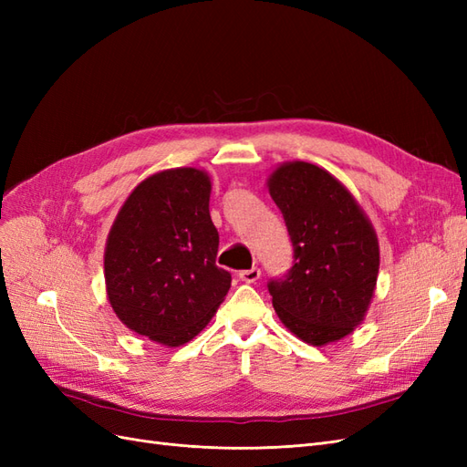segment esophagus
I'll return each instance as SVG.
<instances>
[{
  "instance_id": "1",
  "label": "esophagus",
  "mask_w": 467,
  "mask_h": 467,
  "mask_svg": "<svg viewBox=\"0 0 467 467\" xmlns=\"http://www.w3.org/2000/svg\"><path fill=\"white\" fill-rule=\"evenodd\" d=\"M239 280H244V282H255V280H259V276H261V271L257 266H253V268H247V271H239Z\"/></svg>"
}]
</instances>
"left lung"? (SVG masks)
<instances>
[{"label":"left lung","instance_id":"obj_1","mask_svg":"<svg viewBox=\"0 0 467 467\" xmlns=\"http://www.w3.org/2000/svg\"><path fill=\"white\" fill-rule=\"evenodd\" d=\"M268 192L294 249L290 271L266 285L276 314L309 345L338 341L372 300L379 268L372 225L341 182L312 163L280 165Z\"/></svg>","mask_w":467,"mask_h":467}]
</instances>
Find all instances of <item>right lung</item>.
Here are the masks:
<instances>
[{
  "label": "right lung",
  "instance_id": "obj_1",
  "mask_svg": "<svg viewBox=\"0 0 467 467\" xmlns=\"http://www.w3.org/2000/svg\"><path fill=\"white\" fill-rule=\"evenodd\" d=\"M210 179L192 167L140 182L112 223L105 249L109 302L151 341L179 347L202 331L232 285L216 265Z\"/></svg>",
  "mask_w": 467,
  "mask_h": 467
}]
</instances>
